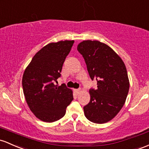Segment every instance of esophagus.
Instances as JSON below:
<instances>
[{
  "label": "esophagus",
  "instance_id": "1",
  "mask_svg": "<svg viewBox=\"0 0 149 149\" xmlns=\"http://www.w3.org/2000/svg\"><path fill=\"white\" fill-rule=\"evenodd\" d=\"M75 92H76V94H79V93L81 92V89H76L75 90Z\"/></svg>",
  "mask_w": 149,
  "mask_h": 149
}]
</instances>
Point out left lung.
Listing matches in <instances>:
<instances>
[{
	"label": "left lung",
	"mask_w": 149,
	"mask_h": 149,
	"mask_svg": "<svg viewBox=\"0 0 149 149\" xmlns=\"http://www.w3.org/2000/svg\"><path fill=\"white\" fill-rule=\"evenodd\" d=\"M77 49L83 55L97 90L89 91L91 100L83 107L86 118L96 124L109 122L125 103L130 81L121 57L106 44L97 40H84Z\"/></svg>",
	"instance_id": "1"
}]
</instances>
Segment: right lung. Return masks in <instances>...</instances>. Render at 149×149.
I'll list each match as a JSON object with an SVG mask.
<instances>
[{"label": "right lung", "mask_w": 149, "mask_h": 149, "mask_svg": "<svg viewBox=\"0 0 149 149\" xmlns=\"http://www.w3.org/2000/svg\"><path fill=\"white\" fill-rule=\"evenodd\" d=\"M74 40L51 42L37 52L26 67L22 76V88L29 108L39 120L53 122L66 114L73 100V91L65 84L54 81L61 71Z\"/></svg>", "instance_id": "obj_1"}]
</instances>
